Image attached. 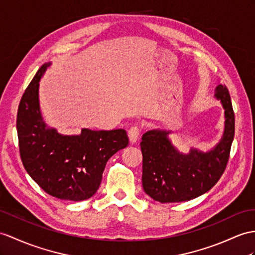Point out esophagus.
I'll list each match as a JSON object with an SVG mask.
<instances>
[{"label": "esophagus", "mask_w": 255, "mask_h": 255, "mask_svg": "<svg viewBox=\"0 0 255 255\" xmlns=\"http://www.w3.org/2000/svg\"><path fill=\"white\" fill-rule=\"evenodd\" d=\"M128 139L131 144H135L136 141L139 138V134H140V129L138 127H132L128 129Z\"/></svg>", "instance_id": "34e87169"}]
</instances>
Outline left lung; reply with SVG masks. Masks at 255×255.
I'll return each instance as SVG.
<instances>
[{
  "instance_id": "8db88e82",
  "label": "left lung",
  "mask_w": 255,
  "mask_h": 255,
  "mask_svg": "<svg viewBox=\"0 0 255 255\" xmlns=\"http://www.w3.org/2000/svg\"><path fill=\"white\" fill-rule=\"evenodd\" d=\"M215 99L224 109V132L220 141L203 152L185 153L172 144L167 129H150L141 137V183L146 194L161 203L183 202L206 194L225 171L235 135V115L225 85L215 88Z\"/></svg>"
}]
</instances>
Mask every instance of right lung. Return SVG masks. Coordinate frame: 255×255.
<instances>
[{"mask_svg": "<svg viewBox=\"0 0 255 255\" xmlns=\"http://www.w3.org/2000/svg\"><path fill=\"white\" fill-rule=\"evenodd\" d=\"M52 63L42 65L24 91L17 113V133L22 164L40 187L61 200L82 201L95 195L111 156L126 148V129L64 135L43 120L40 80Z\"/></svg>", "mask_w": 255, "mask_h": 255, "instance_id": "add662e5", "label": "right lung"}]
</instances>
